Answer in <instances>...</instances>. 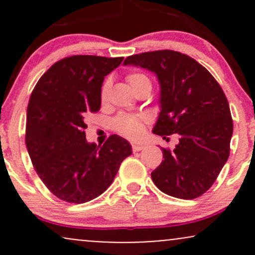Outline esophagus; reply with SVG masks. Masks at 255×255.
<instances>
[{
	"mask_svg": "<svg viewBox=\"0 0 255 255\" xmlns=\"http://www.w3.org/2000/svg\"><path fill=\"white\" fill-rule=\"evenodd\" d=\"M144 147H145V146L139 145V144H133V145H131V148H133V152H139V151L144 150Z\"/></svg>",
	"mask_w": 255,
	"mask_h": 255,
	"instance_id": "obj_1",
	"label": "esophagus"
}]
</instances>
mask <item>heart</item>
<instances>
[{"label":"heart","mask_w":255,"mask_h":255,"mask_svg":"<svg viewBox=\"0 0 255 255\" xmlns=\"http://www.w3.org/2000/svg\"><path fill=\"white\" fill-rule=\"evenodd\" d=\"M128 83L131 85L139 83L141 80H147V78L144 74H129L127 77ZM108 92V83H105L102 87V98L107 96ZM146 122V118L142 115H120L114 120V127L119 133L124 134L125 136L130 137V139H135L141 134L144 124Z\"/></svg>","instance_id":"b5f03b06"}]
</instances>
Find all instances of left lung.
<instances>
[{"label":"left lung","mask_w":255,"mask_h":255,"mask_svg":"<svg viewBox=\"0 0 255 255\" xmlns=\"http://www.w3.org/2000/svg\"><path fill=\"white\" fill-rule=\"evenodd\" d=\"M124 64L156 74L160 113L152 131L180 136L174 151L162 148L164 159L151 172L154 184L175 198L200 197L229 158L233 119L223 90L205 67L177 51L142 52Z\"/></svg>","instance_id":"1"}]
</instances>
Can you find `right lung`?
I'll use <instances>...</instances> for the list:
<instances>
[{"label": "right lung", "mask_w": 255, "mask_h": 255, "mask_svg": "<svg viewBox=\"0 0 255 255\" xmlns=\"http://www.w3.org/2000/svg\"><path fill=\"white\" fill-rule=\"evenodd\" d=\"M124 57L75 55L52 64L32 92L26 120V146L38 176L52 194L83 204L107 191L122 160L131 154L124 137L103 146L86 140L85 118L101 109L104 77Z\"/></svg>", "instance_id": "obj_1"}]
</instances>
